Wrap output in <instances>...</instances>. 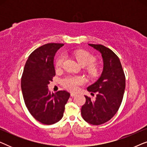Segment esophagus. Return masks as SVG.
Wrapping results in <instances>:
<instances>
[{
  "instance_id": "esophagus-1",
  "label": "esophagus",
  "mask_w": 147,
  "mask_h": 147,
  "mask_svg": "<svg viewBox=\"0 0 147 147\" xmlns=\"http://www.w3.org/2000/svg\"><path fill=\"white\" fill-rule=\"evenodd\" d=\"M77 95V94L76 93H71V97H74V96H76Z\"/></svg>"
}]
</instances>
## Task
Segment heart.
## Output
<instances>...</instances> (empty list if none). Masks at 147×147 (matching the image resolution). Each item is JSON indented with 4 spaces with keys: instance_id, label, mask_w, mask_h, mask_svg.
<instances>
[{
    "instance_id": "heart-1",
    "label": "heart",
    "mask_w": 147,
    "mask_h": 147,
    "mask_svg": "<svg viewBox=\"0 0 147 147\" xmlns=\"http://www.w3.org/2000/svg\"><path fill=\"white\" fill-rule=\"evenodd\" d=\"M74 55L80 65L84 67L88 66V71L90 75L95 76L98 74V67L94 64L96 61V57L92 54L84 50L78 49L74 51ZM64 61H65V56L63 55H60L56 61L55 67L57 69L61 68L63 66ZM84 83V79L82 76H69L62 80L63 86L70 91H76L79 88V86L82 85Z\"/></svg>"
}]
</instances>
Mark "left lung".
<instances>
[{"instance_id":"1","label":"left lung","mask_w":147,"mask_h":147,"mask_svg":"<svg viewBox=\"0 0 147 147\" xmlns=\"http://www.w3.org/2000/svg\"><path fill=\"white\" fill-rule=\"evenodd\" d=\"M89 45L101 53L104 68L98 81L87 88L90 92L97 93L96 100L85 96L86 103L82 106L81 114L86 122L100 125L111 119L119 109L126 79L119 58L111 49L100 44Z\"/></svg>"}]
</instances>
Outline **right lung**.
I'll list each match as a JSON object with an SVG mask.
<instances>
[{
	"mask_svg": "<svg viewBox=\"0 0 147 147\" xmlns=\"http://www.w3.org/2000/svg\"><path fill=\"white\" fill-rule=\"evenodd\" d=\"M63 43H47L32 52L21 78L25 105L32 116L44 124H55L63 116L70 94L65 90L51 93L48 84L55 76L54 56Z\"/></svg>",
	"mask_w": 147,
	"mask_h": 147,
	"instance_id": "obj_1",
	"label": "right lung"
}]
</instances>
